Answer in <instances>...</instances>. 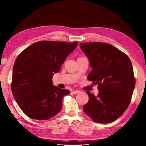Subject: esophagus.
<instances>
[{
  "label": "esophagus",
  "mask_w": 146,
  "mask_h": 146,
  "mask_svg": "<svg viewBox=\"0 0 146 146\" xmlns=\"http://www.w3.org/2000/svg\"><path fill=\"white\" fill-rule=\"evenodd\" d=\"M80 92V91L79 90H74V91H72V93L73 94H77V93H79Z\"/></svg>",
  "instance_id": "obj_1"
}]
</instances>
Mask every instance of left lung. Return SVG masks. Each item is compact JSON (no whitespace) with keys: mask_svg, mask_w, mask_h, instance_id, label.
I'll return each mask as SVG.
<instances>
[{"mask_svg":"<svg viewBox=\"0 0 146 146\" xmlns=\"http://www.w3.org/2000/svg\"><path fill=\"white\" fill-rule=\"evenodd\" d=\"M93 70L88 79L98 85V95L86 91L89 101L83 110L94 122H112L129 106L135 86L132 63L128 56L108 43H80Z\"/></svg>","mask_w":146,"mask_h":146,"instance_id":"1","label":"left lung"}]
</instances>
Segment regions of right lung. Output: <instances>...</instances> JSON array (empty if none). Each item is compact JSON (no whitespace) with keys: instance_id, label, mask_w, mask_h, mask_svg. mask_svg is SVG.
Wrapping results in <instances>:
<instances>
[{"instance_id":"add662e5","label":"right lung","mask_w":146,"mask_h":146,"mask_svg":"<svg viewBox=\"0 0 146 146\" xmlns=\"http://www.w3.org/2000/svg\"><path fill=\"white\" fill-rule=\"evenodd\" d=\"M78 45V42L42 40L19 54L15 62L11 88L22 111L28 117L45 120L60 112L68 90L53 85L54 73Z\"/></svg>"}]
</instances>
